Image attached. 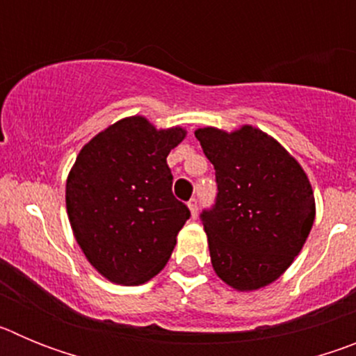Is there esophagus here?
Here are the masks:
<instances>
[{"mask_svg":"<svg viewBox=\"0 0 356 356\" xmlns=\"http://www.w3.org/2000/svg\"><path fill=\"white\" fill-rule=\"evenodd\" d=\"M197 207H200V201H197V197H191V201H188V209H191L193 217L197 216Z\"/></svg>","mask_w":356,"mask_h":356,"instance_id":"obj_1","label":"esophagus"}]
</instances>
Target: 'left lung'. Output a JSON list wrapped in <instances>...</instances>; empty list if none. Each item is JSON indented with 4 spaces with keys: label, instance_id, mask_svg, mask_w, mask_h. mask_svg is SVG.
Returning <instances> with one entry per match:
<instances>
[{
    "label": "left lung",
    "instance_id": "1",
    "mask_svg": "<svg viewBox=\"0 0 356 356\" xmlns=\"http://www.w3.org/2000/svg\"><path fill=\"white\" fill-rule=\"evenodd\" d=\"M216 169L212 209L201 212L217 276L237 291L273 284L303 248L316 217L301 165L259 128L196 130Z\"/></svg>",
    "mask_w": 356,
    "mask_h": 356
}]
</instances>
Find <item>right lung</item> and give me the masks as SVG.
I'll list each match as a JSON object with an SVG mask.
<instances>
[{"label": "right lung", "instance_id": "add662e5", "mask_svg": "<svg viewBox=\"0 0 356 356\" xmlns=\"http://www.w3.org/2000/svg\"><path fill=\"white\" fill-rule=\"evenodd\" d=\"M185 130L135 115L81 147L65 185L69 222L87 260L114 284L162 271L191 210L172 194L168 155Z\"/></svg>", "mask_w": 356, "mask_h": 356}]
</instances>
